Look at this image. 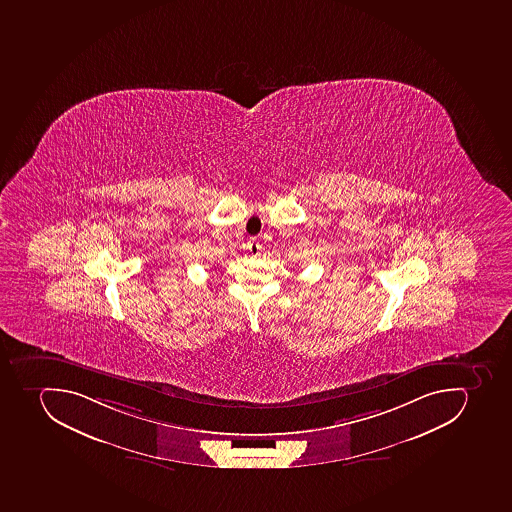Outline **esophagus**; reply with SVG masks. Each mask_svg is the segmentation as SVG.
<instances>
[{
  "label": "esophagus",
  "mask_w": 512,
  "mask_h": 512,
  "mask_svg": "<svg viewBox=\"0 0 512 512\" xmlns=\"http://www.w3.org/2000/svg\"><path fill=\"white\" fill-rule=\"evenodd\" d=\"M249 250L252 257H257V255H260V250H262V244L258 241L249 242Z\"/></svg>",
  "instance_id": "esophagus-1"
}]
</instances>
